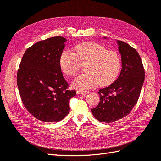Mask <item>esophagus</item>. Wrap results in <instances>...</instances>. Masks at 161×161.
<instances>
[{
  "label": "esophagus",
  "mask_w": 161,
  "mask_h": 161,
  "mask_svg": "<svg viewBox=\"0 0 161 161\" xmlns=\"http://www.w3.org/2000/svg\"><path fill=\"white\" fill-rule=\"evenodd\" d=\"M90 93L89 91L87 90H77V94H88Z\"/></svg>",
  "instance_id": "obj_1"
}]
</instances>
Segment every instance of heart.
I'll return each instance as SVG.
<instances>
[{
	"mask_svg": "<svg viewBox=\"0 0 161 161\" xmlns=\"http://www.w3.org/2000/svg\"><path fill=\"white\" fill-rule=\"evenodd\" d=\"M75 53L65 50L61 55L60 65L64 73L74 76L85 65V73L77 77L72 85L77 89L93 88L97 84L104 86L116 80L121 67L118 53L107 50L103 45L93 42L75 46Z\"/></svg>",
	"mask_w": 161,
	"mask_h": 161,
	"instance_id": "heart-1",
	"label": "heart"
}]
</instances>
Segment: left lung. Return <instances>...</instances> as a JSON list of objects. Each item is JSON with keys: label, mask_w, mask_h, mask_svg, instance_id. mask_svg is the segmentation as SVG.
I'll return each mask as SVG.
<instances>
[{"label": "left lung", "mask_w": 161, "mask_h": 161, "mask_svg": "<svg viewBox=\"0 0 161 161\" xmlns=\"http://www.w3.org/2000/svg\"><path fill=\"white\" fill-rule=\"evenodd\" d=\"M117 43L122 60L120 75L111 85L99 90L100 103L91 109L100 122L112 123L127 116L137 103L145 79L143 63L137 50L123 41Z\"/></svg>", "instance_id": "obj_1"}]
</instances>
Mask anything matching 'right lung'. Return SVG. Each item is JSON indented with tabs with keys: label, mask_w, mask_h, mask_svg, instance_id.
I'll use <instances>...</instances> for the list:
<instances>
[{
	"label": "right lung",
	"mask_w": 161,
	"mask_h": 161,
	"mask_svg": "<svg viewBox=\"0 0 161 161\" xmlns=\"http://www.w3.org/2000/svg\"><path fill=\"white\" fill-rule=\"evenodd\" d=\"M66 39L55 36L27 48L17 71V84L24 107L44 122H58L69 113V100L76 95L69 90L60 57Z\"/></svg>",
	"instance_id": "right-lung-1"
}]
</instances>
